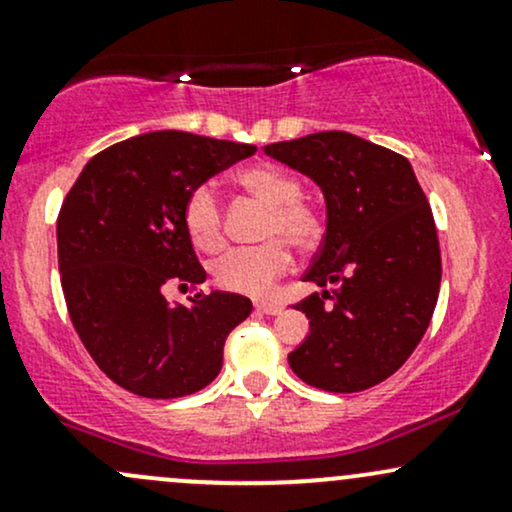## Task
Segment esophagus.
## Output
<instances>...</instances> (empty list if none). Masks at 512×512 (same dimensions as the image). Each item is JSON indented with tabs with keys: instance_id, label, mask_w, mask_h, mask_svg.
<instances>
[{
	"instance_id": "esophagus-1",
	"label": "esophagus",
	"mask_w": 512,
	"mask_h": 512,
	"mask_svg": "<svg viewBox=\"0 0 512 512\" xmlns=\"http://www.w3.org/2000/svg\"><path fill=\"white\" fill-rule=\"evenodd\" d=\"M255 308L264 315H279L281 313V305L274 303V301H257Z\"/></svg>"
}]
</instances>
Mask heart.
Listing matches in <instances>:
<instances>
[{
  "mask_svg": "<svg viewBox=\"0 0 512 512\" xmlns=\"http://www.w3.org/2000/svg\"><path fill=\"white\" fill-rule=\"evenodd\" d=\"M238 185L269 209L260 238L267 243L257 248L231 250L211 264L216 286L233 293L262 296L276 279L291 267V248L313 252L325 236V219L320 209L301 197V182L289 170L276 166H252L238 173ZM182 226L187 238L202 252H216L226 243L223 209L216 187L202 182L190 192L182 207Z\"/></svg>",
  "mask_w": 512,
  "mask_h": 512,
  "instance_id": "1",
  "label": "heart"
}]
</instances>
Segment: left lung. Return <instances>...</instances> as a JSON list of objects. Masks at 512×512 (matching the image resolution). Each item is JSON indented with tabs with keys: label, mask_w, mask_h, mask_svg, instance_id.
<instances>
[{
	"label": "left lung",
	"mask_w": 512,
	"mask_h": 512,
	"mask_svg": "<svg viewBox=\"0 0 512 512\" xmlns=\"http://www.w3.org/2000/svg\"><path fill=\"white\" fill-rule=\"evenodd\" d=\"M320 185L327 231L305 281L325 286L296 310L310 334L289 354L303 383L361 392L383 383L428 330L440 291V245L428 199L404 156L349 132L264 146Z\"/></svg>",
	"instance_id": "left-lung-1"
}]
</instances>
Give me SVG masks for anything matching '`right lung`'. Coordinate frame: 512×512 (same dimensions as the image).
I'll use <instances>...</instances> for the list:
<instances>
[{"label": "right lung", "instance_id": "obj_1", "mask_svg": "<svg viewBox=\"0 0 512 512\" xmlns=\"http://www.w3.org/2000/svg\"><path fill=\"white\" fill-rule=\"evenodd\" d=\"M255 151L175 129L139 134L93 156L64 197L57 257L69 317L96 366L134 395L207 387L226 337L252 313L238 293L170 305L166 289L207 279L182 226L187 195Z\"/></svg>", "mask_w": 512, "mask_h": 512}]
</instances>
